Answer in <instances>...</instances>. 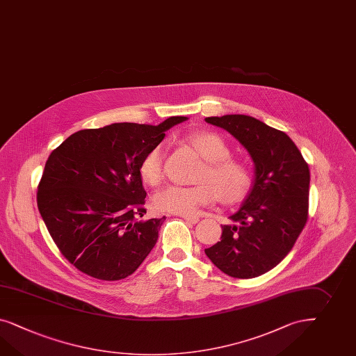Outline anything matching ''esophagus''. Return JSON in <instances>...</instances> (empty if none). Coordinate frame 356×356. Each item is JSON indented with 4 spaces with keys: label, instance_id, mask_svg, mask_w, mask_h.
<instances>
[{
    "label": "esophagus",
    "instance_id": "1",
    "mask_svg": "<svg viewBox=\"0 0 356 356\" xmlns=\"http://www.w3.org/2000/svg\"><path fill=\"white\" fill-rule=\"evenodd\" d=\"M180 216H181L186 222H191V224H197V222L200 221L198 216H192V215H180Z\"/></svg>",
    "mask_w": 356,
    "mask_h": 356
}]
</instances>
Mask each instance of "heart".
Segmentation results:
<instances>
[{
	"label": "heart",
	"mask_w": 356,
	"mask_h": 356,
	"mask_svg": "<svg viewBox=\"0 0 356 356\" xmlns=\"http://www.w3.org/2000/svg\"><path fill=\"white\" fill-rule=\"evenodd\" d=\"M188 141L206 161V165L197 177L198 185L164 186L153 195L154 209L179 215H194L218 200L225 204L243 201L250 192V171L240 161L229 158L231 149L220 136L198 131L188 136ZM164 156L163 143L155 145L145 154L138 168L145 183L155 186L163 180Z\"/></svg>",
	"instance_id": "b5f03b06"
}]
</instances>
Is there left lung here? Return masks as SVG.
<instances>
[{
	"label": "left lung",
	"instance_id": "8db88e82",
	"mask_svg": "<svg viewBox=\"0 0 356 356\" xmlns=\"http://www.w3.org/2000/svg\"><path fill=\"white\" fill-rule=\"evenodd\" d=\"M207 123L229 132L249 152L255 177L233 224L204 249L209 259L236 279L275 268L293 249L308 218L309 168L286 134L249 115L210 116Z\"/></svg>",
	"mask_w": 356,
	"mask_h": 356
}]
</instances>
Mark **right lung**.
Segmentation results:
<instances>
[{"label":"right lung","mask_w":356,"mask_h":356,"mask_svg":"<svg viewBox=\"0 0 356 356\" xmlns=\"http://www.w3.org/2000/svg\"><path fill=\"white\" fill-rule=\"evenodd\" d=\"M186 119L83 129L49 155L38 207L58 249L79 270L116 281L132 275L149 255L165 216L137 220L146 213L138 168L164 132Z\"/></svg>","instance_id":"obj_1"}]
</instances>
